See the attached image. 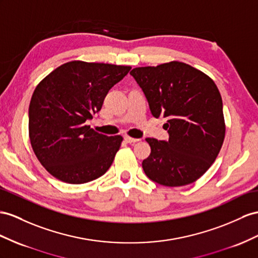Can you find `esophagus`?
<instances>
[{
  "label": "esophagus",
  "instance_id": "esophagus-1",
  "mask_svg": "<svg viewBox=\"0 0 258 258\" xmlns=\"http://www.w3.org/2000/svg\"><path fill=\"white\" fill-rule=\"evenodd\" d=\"M124 140H125V142L128 143V144L140 142V140H138V138H133V137H130V136H124Z\"/></svg>",
  "mask_w": 258,
  "mask_h": 258
}]
</instances>
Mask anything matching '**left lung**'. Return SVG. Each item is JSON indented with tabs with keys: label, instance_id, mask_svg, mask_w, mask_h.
Here are the masks:
<instances>
[{
	"label": "left lung",
	"instance_id": "8db88e82",
	"mask_svg": "<svg viewBox=\"0 0 258 258\" xmlns=\"http://www.w3.org/2000/svg\"><path fill=\"white\" fill-rule=\"evenodd\" d=\"M130 74L144 91L151 114L167 118L169 141L146 138L151 148L144 172L164 186H183L206 172L226 134L222 99L213 79L188 64L172 61L136 68Z\"/></svg>",
	"mask_w": 258,
	"mask_h": 258
}]
</instances>
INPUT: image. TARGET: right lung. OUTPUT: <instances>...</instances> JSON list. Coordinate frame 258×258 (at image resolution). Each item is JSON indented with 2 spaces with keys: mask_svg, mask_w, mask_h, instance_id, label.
<instances>
[{
  "mask_svg": "<svg viewBox=\"0 0 258 258\" xmlns=\"http://www.w3.org/2000/svg\"><path fill=\"white\" fill-rule=\"evenodd\" d=\"M131 66L72 61L43 78L29 104V138L38 160L57 180L94 181L107 172L123 137L99 134L86 121Z\"/></svg>",
  "mask_w": 258,
  "mask_h": 258,
  "instance_id": "add662e5",
  "label": "right lung"
}]
</instances>
